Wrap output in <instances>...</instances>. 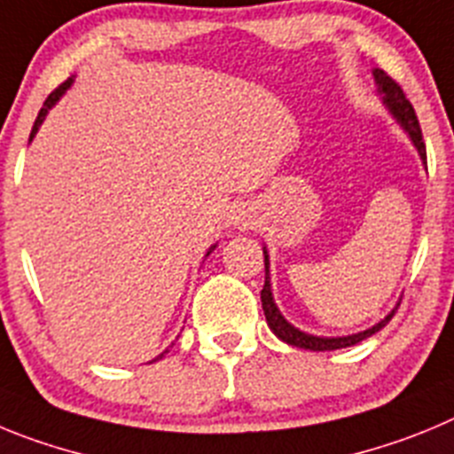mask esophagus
Instances as JSON below:
<instances>
[{"label":"esophagus","instance_id":"esophagus-1","mask_svg":"<svg viewBox=\"0 0 454 454\" xmlns=\"http://www.w3.org/2000/svg\"><path fill=\"white\" fill-rule=\"evenodd\" d=\"M237 223H242V226L247 228L248 223H251V219H248V217H237Z\"/></svg>","mask_w":454,"mask_h":454}]
</instances>
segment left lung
I'll list each match as a JSON object with an SVG mask.
<instances>
[{"label":"left lung","mask_w":454,"mask_h":454,"mask_svg":"<svg viewBox=\"0 0 454 454\" xmlns=\"http://www.w3.org/2000/svg\"><path fill=\"white\" fill-rule=\"evenodd\" d=\"M373 76H375V81H378V85H380V92L385 95V104L389 106L391 113L398 117L400 124L405 126V130L410 133L411 142H414L416 149H419L420 158L426 160V142H423V133H420V124H419V117H416V113H414V106L410 104V99H407V95L403 92V88H400V85L395 83V81L391 79L389 74H387L385 69H375ZM260 298H262L264 317H267V324H269V328L273 330V334H276L278 339H283L285 344L296 346V348H308V350H337V348H346V346L359 344L362 339L371 337V334L378 333L380 328H385V325L391 321V317L395 314V309H398V308H395L394 312L389 314V317L382 318V321H380L378 325H373V328L364 330V333L350 334V337L328 339V337H314V334L301 333V330H296L294 325H289L287 321H285L283 314L278 312L276 303H273L271 285H269V255H267V251H264V287H262V292H260Z\"/></svg>","instance_id":"1"}]
</instances>
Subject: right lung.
I'll return each instance as SVG.
<instances>
[{"label": "right lung", "mask_w": 454, "mask_h": 454, "mask_svg": "<svg viewBox=\"0 0 454 454\" xmlns=\"http://www.w3.org/2000/svg\"><path fill=\"white\" fill-rule=\"evenodd\" d=\"M69 83H72V81H65V83H60L59 88L56 90H51V95L47 97V99H44V104H43V108H40V113H38V117H35V121H34V129H31V136H28V140H31V137L35 136V130H38V126L43 124V120H44V115H47V110L51 108V106L56 104V101H59V97L63 95L65 90L69 88ZM162 357V355H160ZM153 362H156V359H153Z\"/></svg>", "instance_id": "right-lung-1"}]
</instances>
